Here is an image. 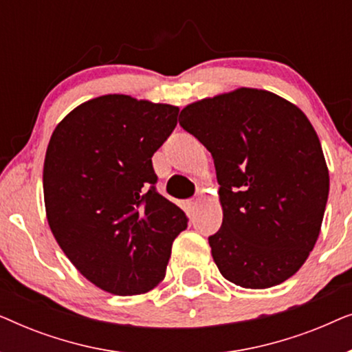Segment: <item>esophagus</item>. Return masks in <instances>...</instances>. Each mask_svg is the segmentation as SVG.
<instances>
[{
	"mask_svg": "<svg viewBox=\"0 0 352 352\" xmlns=\"http://www.w3.org/2000/svg\"><path fill=\"white\" fill-rule=\"evenodd\" d=\"M197 205H199V200L197 199H192L187 201V206H189V211H194L197 208Z\"/></svg>",
	"mask_w": 352,
	"mask_h": 352,
	"instance_id": "34e87169",
	"label": "esophagus"
}]
</instances>
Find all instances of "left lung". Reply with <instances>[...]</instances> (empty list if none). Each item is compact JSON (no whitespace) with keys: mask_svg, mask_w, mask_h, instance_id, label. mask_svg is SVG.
Segmentation results:
<instances>
[{"mask_svg":"<svg viewBox=\"0 0 352 352\" xmlns=\"http://www.w3.org/2000/svg\"><path fill=\"white\" fill-rule=\"evenodd\" d=\"M179 124L214 160L223 224L208 237L219 272L243 288L290 278L319 237L329 170L296 105L240 88L181 110Z\"/></svg>","mask_w":352,"mask_h":352,"instance_id":"obj_1","label":"left lung"}]
</instances>
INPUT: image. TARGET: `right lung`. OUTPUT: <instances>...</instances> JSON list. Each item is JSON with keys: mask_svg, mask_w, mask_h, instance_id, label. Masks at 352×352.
Segmentation results:
<instances>
[{"mask_svg": "<svg viewBox=\"0 0 352 352\" xmlns=\"http://www.w3.org/2000/svg\"><path fill=\"white\" fill-rule=\"evenodd\" d=\"M177 113L175 105L100 96L72 110L47 146L50 228L74 266L113 295L157 287L173 240L187 228L184 211L157 192L152 166Z\"/></svg>", "mask_w": 352, "mask_h": 352, "instance_id": "right-lung-1", "label": "right lung"}]
</instances>
